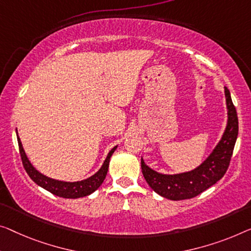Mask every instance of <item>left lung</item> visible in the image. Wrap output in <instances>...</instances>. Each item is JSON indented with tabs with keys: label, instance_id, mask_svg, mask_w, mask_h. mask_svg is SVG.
<instances>
[{
	"label": "left lung",
	"instance_id": "1",
	"mask_svg": "<svg viewBox=\"0 0 251 251\" xmlns=\"http://www.w3.org/2000/svg\"><path fill=\"white\" fill-rule=\"evenodd\" d=\"M224 95L227 109L226 130L221 140L203 163L187 173L163 175L151 169L145 164L143 158L141 159L142 174L145 180L160 196L171 201L193 198L216 184L226 173L238 137L239 125L237 110L226 87H224Z\"/></svg>",
	"mask_w": 251,
	"mask_h": 251
}]
</instances>
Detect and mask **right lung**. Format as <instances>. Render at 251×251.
I'll use <instances>...</instances> for the list:
<instances>
[{
  "mask_svg": "<svg viewBox=\"0 0 251 251\" xmlns=\"http://www.w3.org/2000/svg\"><path fill=\"white\" fill-rule=\"evenodd\" d=\"M17 137H18L19 151H20L22 164H24L25 170L27 171L29 177L31 178L37 185L43 187L44 189L48 190V192L54 194L56 196L63 197V198H80V197L88 196L93 192H96V190L101 186L104 178H106L107 173H108V167H109L110 156L113 155L115 150L117 149V147H115L110 150L106 160L103 161L101 168H100L95 175L91 176V177H89L81 181L70 182V181L56 180V179L50 178L47 177V176L40 174L39 171L32 166L31 162L29 161L28 156L25 154L24 150V147H22L20 137L18 135Z\"/></svg>",
  "mask_w": 251,
  "mask_h": 251,
  "instance_id": "right-lung-1",
  "label": "right lung"
}]
</instances>
